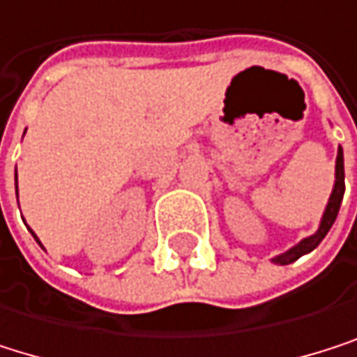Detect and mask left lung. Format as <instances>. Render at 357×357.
I'll use <instances>...</instances> for the list:
<instances>
[{"mask_svg":"<svg viewBox=\"0 0 357 357\" xmlns=\"http://www.w3.org/2000/svg\"><path fill=\"white\" fill-rule=\"evenodd\" d=\"M334 187H332V193L328 198V204H326V211L321 215V221H319V227L315 234L302 238L298 245H294L291 249H287L285 253L281 255H275L273 261L279 264V266H287L291 261H296L298 257L311 253L330 231L332 223L336 221V215H338V208H341V202H343V193H345V164H343V149L338 146V153H336V168H334Z\"/></svg>","mask_w":357,"mask_h":357,"instance_id":"8db88e82","label":"left lung"}]
</instances>
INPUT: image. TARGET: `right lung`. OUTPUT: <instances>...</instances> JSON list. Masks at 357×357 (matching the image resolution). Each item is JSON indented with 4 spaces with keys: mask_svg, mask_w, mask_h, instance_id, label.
I'll list each match as a JSON object with an SVG mask.
<instances>
[{
    "mask_svg": "<svg viewBox=\"0 0 357 357\" xmlns=\"http://www.w3.org/2000/svg\"><path fill=\"white\" fill-rule=\"evenodd\" d=\"M16 198H19V185H16ZM29 231H31V229H29ZM31 234H33V231H31ZM33 238L38 241V236H36V234H33ZM38 245L42 247V243H40V241H38Z\"/></svg>",
    "mask_w": 357,
    "mask_h": 357,
    "instance_id": "obj_1",
    "label": "right lung"
}]
</instances>
